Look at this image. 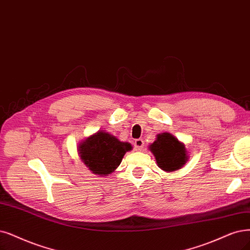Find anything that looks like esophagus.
Returning <instances> with one entry per match:
<instances>
[{
    "label": "esophagus",
    "mask_w": 250,
    "mask_h": 250,
    "mask_svg": "<svg viewBox=\"0 0 250 250\" xmlns=\"http://www.w3.org/2000/svg\"><path fill=\"white\" fill-rule=\"evenodd\" d=\"M134 147H135V150H136V151L142 150V148L144 147V141H143L142 139H137V140H135Z\"/></svg>",
    "instance_id": "obj_1"
}]
</instances>
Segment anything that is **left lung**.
I'll return each mask as SVG.
<instances>
[{"label": "left lung", "mask_w": 250, "mask_h": 250, "mask_svg": "<svg viewBox=\"0 0 250 250\" xmlns=\"http://www.w3.org/2000/svg\"><path fill=\"white\" fill-rule=\"evenodd\" d=\"M159 168L165 172H174L182 168L188 160L186 145L170 133L156 135V139L149 145Z\"/></svg>", "instance_id": "8db88e82"}]
</instances>
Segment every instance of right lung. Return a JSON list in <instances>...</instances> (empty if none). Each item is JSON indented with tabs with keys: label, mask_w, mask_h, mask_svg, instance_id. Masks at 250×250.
<instances>
[{
	"label": "right lung",
	"mask_w": 250,
	"mask_h": 250,
	"mask_svg": "<svg viewBox=\"0 0 250 250\" xmlns=\"http://www.w3.org/2000/svg\"><path fill=\"white\" fill-rule=\"evenodd\" d=\"M128 142H122L108 132L99 131L78 144L81 162L95 175L107 176L113 173L123 161L125 152L132 150Z\"/></svg>",
	"instance_id": "obj_1"
}]
</instances>
